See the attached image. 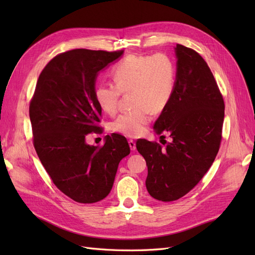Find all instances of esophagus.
<instances>
[{
    "instance_id": "1",
    "label": "esophagus",
    "mask_w": 255,
    "mask_h": 255,
    "mask_svg": "<svg viewBox=\"0 0 255 255\" xmlns=\"http://www.w3.org/2000/svg\"><path fill=\"white\" fill-rule=\"evenodd\" d=\"M128 144H129V148H130V150H135L136 149V142L133 140V139H129L128 140Z\"/></svg>"
}]
</instances>
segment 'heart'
Wrapping results in <instances>:
<instances>
[{
    "label": "heart",
    "mask_w": 255,
    "mask_h": 255,
    "mask_svg": "<svg viewBox=\"0 0 255 255\" xmlns=\"http://www.w3.org/2000/svg\"><path fill=\"white\" fill-rule=\"evenodd\" d=\"M113 84H100L95 99L102 112L113 115L118 110L121 94L130 91L132 110L118 116L112 129L128 137H139L152 119V112L166 109L172 98L176 65L166 53L129 55L112 70Z\"/></svg>",
    "instance_id": "1"
}]
</instances>
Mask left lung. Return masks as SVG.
I'll list each match as a JSON object with an SVG mask.
<instances>
[{
  "mask_svg": "<svg viewBox=\"0 0 255 255\" xmlns=\"http://www.w3.org/2000/svg\"><path fill=\"white\" fill-rule=\"evenodd\" d=\"M175 55L173 95L154 123L155 133H168L172 141L166 148L136 142L148 166L146 189L163 202L182 198L201 181L219 151L225 119V101L206 61L182 44H176Z\"/></svg>",
  "mask_w": 255,
  "mask_h": 255,
  "instance_id": "1",
  "label": "left lung"
}]
</instances>
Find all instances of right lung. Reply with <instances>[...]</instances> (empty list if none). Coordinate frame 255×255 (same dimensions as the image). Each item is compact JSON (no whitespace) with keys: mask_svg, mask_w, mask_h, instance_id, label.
Instances as JSON below:
<instances>
[{"mask_svg":"<svg viewBox=\"0 0 255 255\" xmlns=\"http://www.w3.org/2000/svg\"><path fill=\"white\" fill-rule=\"evenodd\" d=\"M123 50L75 49L60 53L43 68L29 103L33 143L54 185L79 203H95L110 194L120 160L130 149L127 138L107 136L103 145L86 137L101 132L95 99L100 70Z\"/></svg>","mask_w":255,"mask_h":255,"instance_id":"obj_1","label":"right lung"}]
</instances>
